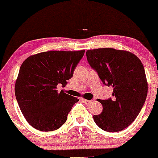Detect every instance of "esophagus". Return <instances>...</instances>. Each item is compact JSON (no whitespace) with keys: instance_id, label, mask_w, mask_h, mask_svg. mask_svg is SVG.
I'll use <instances>...</instances> for the list:
<instances>
[{"instance_id":"obj_1","label":"esophagus","mask_w":158,"mask_h":158,"mask_svg":"<svg viewBox=\"0 0 158 158\" xmlns=\"http://www.w3.org/2000/svg\"><path fill=\"white\" fill-rule=\"evenodd\" d=\"M82 100L85 103H86V104H89V103H91V102H92L91 100H86V99H82Z\"/></svg>"}]
</instances>
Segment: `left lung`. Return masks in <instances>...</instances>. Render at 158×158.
Segmentation results:
<instances>
[{
    "instance_id": "obj_1",
    "label": "left lung",
    "mask_w": 158,
    "mask_h": 158,
    "mask_svg": "<svg viewBox=\"0 0 158 158\" xmlns=\"http://www.w3.org/2000/svg\"><path fill=\"white\" fill-rule=\"evenodd\" d=\"M88 64L103 83L113 88V99L100 100L103 112L94 115L97 125L118 132L131 125L145 103L148 83L141 60L130 52L100 48L86 52Z\"/></svg>"
}]
</instances>
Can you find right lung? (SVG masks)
<instances>
[{"instance_id":"obj_1","label":"right lung","mask_w":158,"mask_h":158,"mask_svg":"<svg viewBox=\"0 0 158 158\" xmlns=\"http://www.w3.org/2000/svg\"><path fill=\"white\" fill-rule=\"evenodd\" d=\"M85 50L49 51L31 55L21 65L15 94L24 117L33 127L52 131L67 121L73 106L79 101L57 87H64Z\"/></svg>"}]
</instances>
